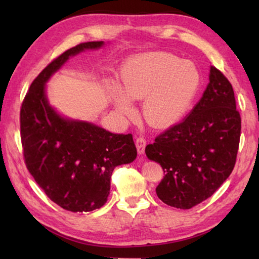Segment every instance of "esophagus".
I'll list each match as a JSON object with an SVG mask.
<instances>
[{
	"mask_svg": "<svg viewBox=\"0 0 259 259\" xmlns=\"http://www.w3.org/2000/svg\"><path fill=\"white\" fill-rule=\"evenodd\" d=\"M146 144H147V141H146V138L144 136H138L136 138V147H137V150H138L139 155L145 152Z\"/></svg>",
	"mask_w": 259,
	"mask_h": 259,
	"instance_id": "obj_1",
	"label": "esophagus"
}]
</instances>
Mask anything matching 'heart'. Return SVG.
I'll use <instances>...</instances> for the list:
<instances>
[{
	"label": "heart",
	"instance_id": "b5f03b06",
	"mask_svg": "<svg viewBox=\"0 0 259 259\" xmlns=\"http://www.w3.org/2000/svg\"><path fill=\"white\" fill-rule=\"evenodd\" d=\"M200 85L195 63L168 52H150L126 60L120 69V90L111 88L118 111L131 117L130 100H141L150 124L162 128L177 122L189 109Z\"/></svg>",
	"mask_w": 259,
	"mask_h": 259
}]
</instances>
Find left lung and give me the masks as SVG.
Segmentation results:
<instances>
[{
  "label": "left lung",
  "instance_id": "obj_1",
  "mask_svg": "<svg viewBox=\"0 0 259 259\" xmlns=\"http://www.w3.org/2000/svg\"><path fill=\"white\" fill-rule=\"evenodd\" d=\"M240 130L233 85L210 67L209 83L188 117L146 147L147 157L163 169L159 199L190 209L211 197L235 167Z\"/></svg>",
  "mask_w": 259,
  "mask_h": 259
}]
</instances>
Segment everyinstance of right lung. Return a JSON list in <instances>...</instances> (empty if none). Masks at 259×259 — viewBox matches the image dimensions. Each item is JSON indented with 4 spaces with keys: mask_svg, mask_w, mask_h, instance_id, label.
Segmentation results:
<instances>
[{
    "mask_svg": "<svg viewBox=\"0 0 259 259\" xmlns=\"http://www.w3.org/2000/svg\"><path fill=\"white\" fill-rule=\"evenodd\" d=\"M102 46L103 41L80 43L54 59L33 80L20 112L27 170L53 202L73 212L102 207L113 169L137 157L133 135H115L91 122L63 118L46 96L47 81L70 57Z\"/></svg>",
    "mask_w": 259,
    "mask_h": 259,
    "instance_id": "right-lung-1",
    "label": "right lung"
}]
</instances>
